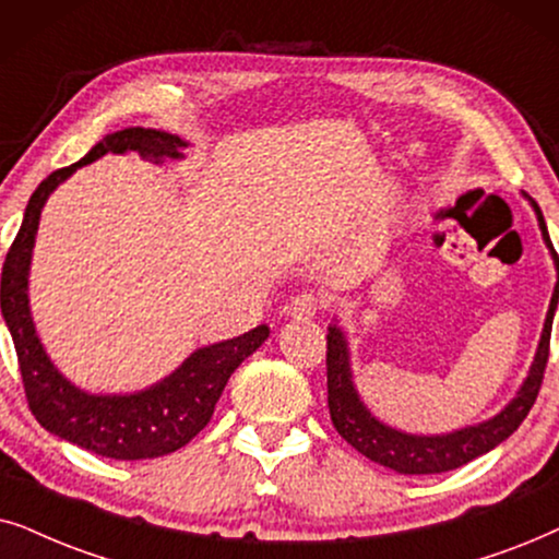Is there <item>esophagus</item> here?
I'll return each instance as SVG.
<instances>
[{"label":"esophagus","mask_w":559,"mask_h":559,"mask_svg":"<svg viewBox=\"0 0 559 559\" xmlns=\"http://www.w3.org/2000/svg\"><path fill=\"white\" fill-rule=\"evenodd\" d=\"M319 309V299L314 294H301L296 296V299H292V304H288L286 311L288 317L292 319H299V322H307V319H314Z\"/></svg>","instance_id":"esophagus-1"}]
</instances>
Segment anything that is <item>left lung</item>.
I'll return each mask as SVG.
<instances>
[{
	"label": "left lung",
	"instance_id": "left-lung-1",
	"mask_svg": "<svg viewBox=\"0 0 559 559\" xmlns=\"http://www.w3.org/2000/svg\"><path fill=\"white\" fill-rule=\"evenodd\" d=\"M526 197V193H524ZM530 199L534 214H537L542 240L549 248V255L555 260L557 284L549 311L545 319V330H542L537 355L530 368V376L524 378L522 389L516 391L509 404L490 419L471 427L448 431V435H408V431L393 429L383 424L370 408L362 404L360 393L353 383V368H349V342L347 334L337 324V319L326 326V401H330V416L334 429L347 444L366 455L373 463L391 467L401 475H431V473H448L455 467L471 463V460L486 455L498 448L503 440H509L519 424L526 419L530 408L537 401L542 378H545L547 357H549V334H552V319L559 304V258L549 240L545 217H542L539 204Z\"/></svg>",
	"mask_w": 559,
	"mask_h": 559
}]
</instances>
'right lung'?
I'll return each instance as SVG.
<instances>
[{
  "instance_id": "obj_1",
  "label": "right lung",
  "mask_w": 559,
  "mask_h": 559,
  "mask_svg": "<svg viewBox=\"0 0 559 559\" xmlns=\"http://www.w3.org/2000/svg\"><path fill=\"white\" fill-rule=\"evenodd\" d=\"M183 147H189L186 140L151 128H128L102 138L79 163L53 170L37 186L2 267L0 307L17 349L29 412L50 435L102 457L151 460L189 444L210 424L229 376L271 334L265 324H260L240 337L193 349L174 373L135 393H88L79 389L53 366L37 337L29 314L27 278L40 212L50 193L76 174V168L107 153H138L140 158L158 163L163 158H183Z\"/></svg>"
}]
</instances>
